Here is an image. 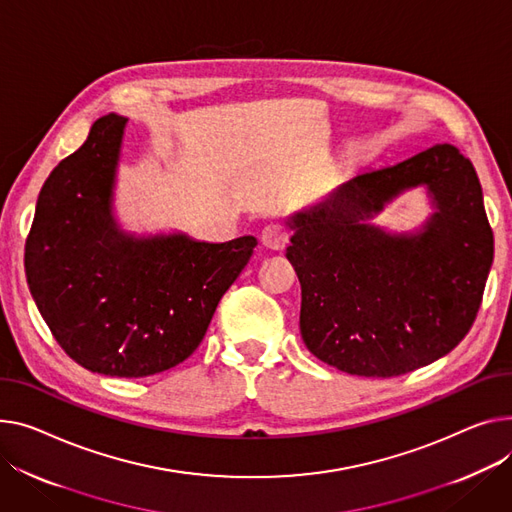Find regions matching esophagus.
<instances>
[{
    "label": "esophagus",
    "mask_w": 512,
    "mask_h": 512,
    "mask_svg": "<svg viewBox=\"0 0 512 512\" xmlns=\"http://www.w3.org/2000/svg\"><path fill=\"white\" fill-rule=\"evenodd\" d=\"M288 238H290V232L284 224L280 222H269L263 230H261V243L263 247L267 249H274V251H280L288 245Z\"/></svg>",
    "instance_id": "34e87169"
}]
</instances>
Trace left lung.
<instances>
[{"mask_svg": "<svg viewBox=\"0 0 512 512\" xmlns=\"http://www.w3.org/2000/svg\"><path fill=\"white\" fill-rule=\"evenodd\" d=\"M422 186L433 214L416 231L374 225ZM300 280V335L313 356L356 377H399L447 356L471 329L494 259L473 164L451 144L368 170L288 218Z\"/></svg>", "mask_w": 512, "mask_h": 512, "instance_id": "left-lung-1", "label": "left lung"}]
</instances>
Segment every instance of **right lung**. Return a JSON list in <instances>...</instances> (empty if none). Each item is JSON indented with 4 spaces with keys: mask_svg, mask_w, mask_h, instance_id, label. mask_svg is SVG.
<instances>
[{
    "mask_svg": "<svg viewBox=\"0 0 512 512\" xmlns=\"http://www.w3.org/2000/svg\"><path fill=\"white\" fill-rule=\"evenodd\" d=\"M127 119L94 121L45 181L24 249L26 282L63 352L90 372L140 379L187 360L257 247L183 232L133 234L115 218Z\"/></svg>",
    "mask_w": 512,
    "mask_h": 512,
    "instance_id": "1",
    "label": "right lung"
}]
</instances>
